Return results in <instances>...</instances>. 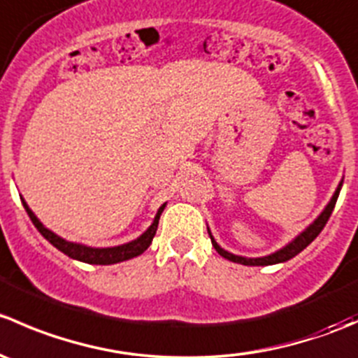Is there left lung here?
Returning a JSON list of instances; mask_svg holds the SVG:
<instances>
[{"label": "left lung", "mask_w": 358, "mask_h": 358, "mask_svg": "<svg viewBox=\"0 0 358 358\" xmlns=\"http://www.w3.org/2000/svg\"><path fill=\"white\" fill-rule=\"evenodd\" d=\"M343 187V180L338 183V187H336L333 197H331V201L327 202L326 208L320 211V215L317 216L315 220H313L312 223H310L308 227H306L305 230H301V232L298 234V236L294 237V239L289 241V243L286 244V246H282L280 249H277V251L270 252V255H265V256H256V258H248V256H241V255H234V252L227 251V249H223L220 246L218 243L215 241V237H213L211 230H209L208 227V234L209 237H211V244L213 248L216 249V252H218L220 256H223V258H227L229 262H234V263H241V265H248V266H266V265H277V263H284L287 262V259L294 258L298 252H301L303 249L308 246L310 243H312L313 239H315L317 236H319L320 232H322V229L326 227L327 220H329L331 213H333L334 206H336V201H338V196H339V190H341Z\"/></svg>", "instance_id": "left-lung-1"}]
</instances>
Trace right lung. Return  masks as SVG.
<instances>
[{
	"label": "right lung",
	"mask_w": 358,
	"mask_h": 358,
	"mask_svg": "<svg viewBox=\"0 0 358 358\" xmlns=\"http://www.w3.org/2000/svg\"><path fill=\"white\" fill-rule=\"evenodd\" d=\"M20 199H22V204L25 211H27L29 218H31V222L34 223V227L39 230V234H41V236L52 244V246H55L59 251H62L64 255L69 256V258L78 259V262H83V263H90V265H114V263L126 262V259H131L135 258V256L142 255V252L152 244V239L154 236H156V230L159 225V218H161V213L164 211L166 208V202H164V204L157 209L156 216H154L149 229H147L142 236L136 237V239L129 241V243L126 244H119V246L93 248V246H86V244H81V243H71V241H66L64 237L57 236L55 232L46 229V227L39 222V218L32 213V209L29 208L27 202L24 201L22 196H20Z\"/></svg>",
	"instance_id": "right-lung-1"
}]
</instances>
